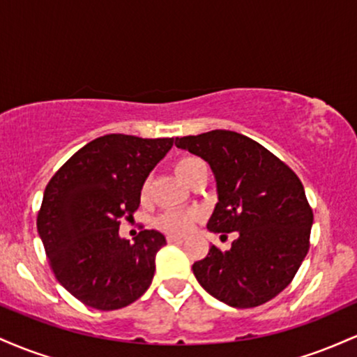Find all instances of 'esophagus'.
<instances>
[{"mask_svg": "<svg viewBox=\"0 0 357 357\" xmlns=\"http://www.w3.org/2000/svg\"><path fill=\"white\" fill-rule=\"evenodd\" d=\"M184 238L179 235H167V243H181Z\"/></svg>", "mask_w": 357, "mask_h": 357, "instance_id": "34e87169", "label": "esophagus"}]
</instances>
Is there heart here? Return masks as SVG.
Returning a JSON list of instances; mask_svg holds the SVG:
<instances>
[{"instance_id":"heart-1","label":"heart","mask_w":357,"mask_h":357,"mask_svg":"<svg viewBox=\"0 0 357 357\" xmlns=\"http://www.w3.org/2000/svg\"><path fill=\"white\" fill-rule=\"evenodd\" d=\"M203 166L202 161H198L196 158H181L179 161H176L174 169L178 173L179 178L183 179L184 183L190 181V178L195 174L196 169ZM147 195V183L142 186L141 196L146 198ZM198 218V213L196 211H186V210H174V211H166L162 215H159L155 218V227L159 230L167 231V233H186L195 223V220Z\"/></svg>"}]
</instances>
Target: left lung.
Wrapping results in <instances>:
<instances>
[{"mask_svg":"<svg viewBox=\"0 0 357 357\" xmlns=\"http://www.w3.org/2000/svg\"><path fill=\"white\" fill-rule=\"evenodd\" d=\"M174 144L204 159L215 174L218 203L208 230L236 231L230 250L213 245L192 264L196 280L236 309L272 301L309 252L314 215L301 179L264 146L233 130L176 137Z\"/></svg>","mask_w":357,"mask_h":357,"instance_id":"8db88e82","label":"left lung"}]
</instances>
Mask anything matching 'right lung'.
<instances>
[{
	"instance_id": "1",
	"label": "right lung",
	"mask_w": 357,
	"mask_h": 357,
	"mask_svg": "<svg viewBox=\"0 0 357 357\" xmlns=\"http://www.w3.org/2000/svg\"><path fill=\"white\" fill-rule=\"evenodd\" d=\"M173 139L107 134L82 147L43 192L36 228L50 267L73 297L99 310L132 304L149 289L162 233L142 230L134 243L119 235L141 190Z\"/></svg>"
}]
</instances>
